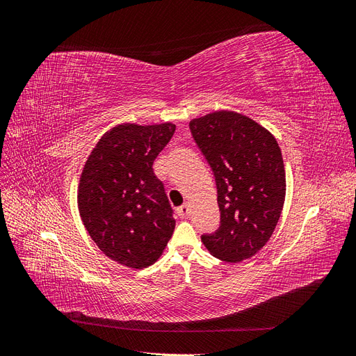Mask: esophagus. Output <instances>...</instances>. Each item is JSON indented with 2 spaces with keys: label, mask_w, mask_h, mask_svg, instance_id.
<instances>
[{
  "label": "esophagus",
  "mask_w": 356,
  "mask_h": 356,
  "mask_svg": "<svg viewBox=\"0 0 356 356\" xmlns=\"http://www.w3.org/2000/svg\"><path fill=\"white\" fill-rule=\"evenodd\" d=\"M177 212H178V215L181 218H184V217H187V215L190 213V207L187 203H184V204H181V207L177 209Z\"/></svg>",
  "instance_id": "1"
}]
</instances>
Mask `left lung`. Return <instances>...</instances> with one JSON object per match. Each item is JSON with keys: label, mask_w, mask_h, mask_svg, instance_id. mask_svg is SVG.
I'll return each mask as SVG.
<instances>
[{"label": "left lung", "mask_w": 356, "mask_h": 356, "mask_svg": "<svg viewBox=\"0 0 356 356\" xmlns=\"http://www.w3.org/2000/svg\"><path fill=\"white\" fill-rule=\"evenodd\" d=\"M217 184L220 227L202 234L227 263L251 258L270 239L285 202V168L275 136L250 117L215 111L190 122Z\"/></svg>", "instance_id": "left-lung-1"}]
</instances>
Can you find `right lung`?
Here are the masks:
<instances>
[{
  "label": "right lung",
  "mask_w": 356,
  "mask_h": 356,
  "mask_svg": "<svg viewBox=\"0 0 356 356\" xmlns=\"http://www.w3.org/2000/svg\"><path fill=\"white\" fill-rule=\"evenodd\" d=\"M175 124L124 123L106 132L86 161L79 211L92 241L131 268L152 266L175 229L174 211L153 170Z\"/></svg>",
  "instance_id": "add662e5"
}]
</instances>
